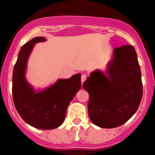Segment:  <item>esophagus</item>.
Returning <instances> with one entry per match:
<instances>
[{
	"instance_id": "obj_1",
	"label": "esophagus",
	"mask_w": 155,
	"mask_h": 155,
	"mask_svg": "<svg viewBox=\"0 0 155 155\" xmlns=\"http://www.w3.org/2000/svg\"><path fill=\"white\" fill-rule=\"evenodd\" d=\"M86 78H87L86 74L83 73V74L82 75V76H81V81H82V83H83V82L86 80Z\"/></svg>"
}]
</instances>
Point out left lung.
I'll list each match as a JSON object with an SVG mask.
<instances>
[{"label":"left lung","instance_id":"left-lung-1","mask_svg":"<svg viewBox=\"0 0 155 155\" xmlns=\"http://www.w3.org/2000/svg\"><path fill=\"white\" fill-rule=\"evenodd\" d=\"M113 57L109 66V79L95 70L83 83L89 94V118L103 128L127 122L138 109L143 94L141 70L134 46L115 48Z\"/></svg>","mask_w":155,"mask_h":155}]
</instances>
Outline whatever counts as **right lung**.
Wrapping results in <instances>:
<instances>
[{"label": "right lung", "mask_w": 155, "mask_h": 155, "mask_svg": "<svg viewBox=\"0 0 155 155\" xmlns=\"http://www.w3.org/2000/svg\"><path fill=\"white\" fill-rule=\"evenodd\" d=\"M46 40L37 37L23 45L12 73V99L17 112L26 123L41 130H51L63 123L67 108L81 87V74L59 79L43 91L35 93L25 78L28 56L35 43Z\"/></svg>", "instance_id": "obj_1"}]
</instances>
